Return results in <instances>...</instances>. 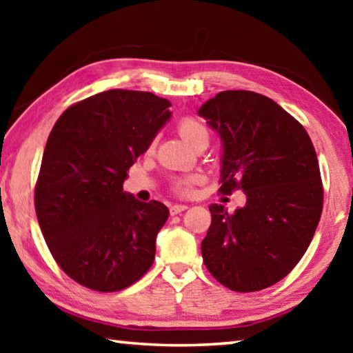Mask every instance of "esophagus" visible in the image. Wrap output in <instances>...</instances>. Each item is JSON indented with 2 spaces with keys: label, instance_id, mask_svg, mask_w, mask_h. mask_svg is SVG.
<instances>
[{
  "label": "esophagus",
  "instance_id": "1",
  "mask_svg": "<svg viewBox=\"0 0 353 353\" xmlns=\"http://www.w3.org/2000/svg\"><path fill=\"white\" fill-rule=\"evenodd\" d=\"M188 208V205H183V204H174V205H171L170 207V213L172 214V216H174V214H179V213H182V212H185Z\"/></svg>",
  "mask_w": 353,
  "mask_h": 353
}]
</instances>
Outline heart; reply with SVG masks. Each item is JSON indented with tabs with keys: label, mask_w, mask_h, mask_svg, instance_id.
<instances>
[{
	"label": "heart",
	"mask_w": 353,
	"mask_h": 353,
	"mask_svg": "<svg viewBox=\"0 0 353 353\" xmlns=\"http://www.w3.org/2000/svg\"><path fill=\"white\" fill-rule=\"evenodd\" d=\"M177 130H179V135L182 137V140L190 146H194L196 143L201 140H208L207 129L194 118H190V117L182 118L177 124ZM199 181H201L199 176L179 177L176 179L174 183H172V190H174L177 194L187 196L191 193V190H193V185L198 183Z\"/></svg>",
	"instance_id": "heart-1"
}]
</instances>
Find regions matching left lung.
<instances>
[{"instance_id":"obj_1","label":"left lung","mask_w":353,"mask_h":353,"mask_svg":"<svg viewBox=\"0 0 353 353\" xmlns=\"http://www.w3.org/2000/svg\"><path fill=\"white\" fill-rule=\"evenodd\" d=\"M198 115L221 139L219 191L246 194L234 213L208 207L202 259L227 288L265 290L288 276L319 223L324 193L313 143L297 119L254 92H221Z\"/></svg>"}]
</instances>
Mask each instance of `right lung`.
<instances>
[{"mask_svg":"<svg viewBox=\"0 0 353 353\" xmlns=\"http://www.w3.org/2000/svg\"><path fill=\"white\" fill-rule=\"evenodd\" d=\"M170 107L149 92L115 88L71 105L48 137L35 212L59 266L87 288L121 291L152 265L170 210L135 199L123 183L170 121Z\"/></svg>","mask_w":353,"mask_h":353,"instance_id":"obj_1","label":"right lung"}]
</instances>
